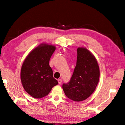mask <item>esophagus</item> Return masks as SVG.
<instances>
[{
	"label": "esophagus",
	"instance_id": "esophagus-1",
	"mask_svg": "<svg viewBox=\"0 0 125 125\" xmlns=\"http://www.w3.org/2000/svg\"><path fill=\"white\" fill-rule=\"evenodd\" d=\"M58 83H59V84H61V83H62V79H59L58 80Z\"/></svg>",
	"mask_w": 125,
	"mask_h": 125
}]
</instances>
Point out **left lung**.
I'll return each mask as SVG.
<instances>
[{
	"label": "left lung",
	"mask_w": 125,
	"mask_h": 125,
	"mask_svg": "<svg viewBox=\"0 0 125 125\" xmlns=\"http://www.w3.org/2000/svg\"><path fill=\"white\" fill-rule=\"evenodd\" d=\"M76 66L68 83L62 85L66 96L74 101L86 100L93 94L99 83L100 70L94 56L84 48H78Z\"/></svg>",
	"instance_id": "obj_1"
}]
</instances>
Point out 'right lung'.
Segmentation results:
<instances>
[{"label":"right lung","instance_id":"1","mask_svg":"<svg viewBox=\"0 0 125 125\" xmlns=\"http://www.w3.org/2000/svg\"><path fill=\"white\" fill-rule=\"evenodd\" d=\"M55 50L54 46L42 43L30 52L23 63L21 82L24 89L33 98L44 97L58 84L49 63Z\"/></svg>","mask_w":125,"mask_h":125}]
</instances>
